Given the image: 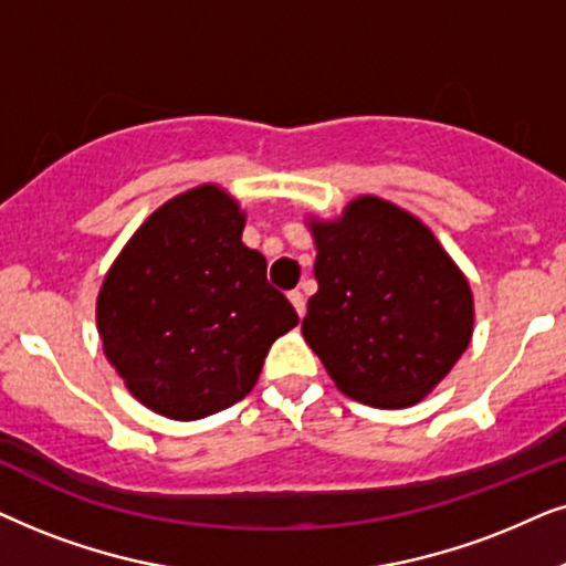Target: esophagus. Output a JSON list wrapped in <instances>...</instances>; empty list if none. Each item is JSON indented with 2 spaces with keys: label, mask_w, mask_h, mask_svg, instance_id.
<instances>
[{
  "label": "esophagus",
  "mask_w": 566,
  "mask_h": 566,
  "mask_svg": "<svg viewBox=\"0 0 566 566\" xmlns=\"http://www.w3.org/2000/svg\"><path fill=\"white\" fill-rule=\"evenodd\" d=\"M290 303L295 305V311H297V315H305V295L300 290H292L290 292Z\"/></svg>",
  "instance_id": "esophagus-1"
}]
</instances>
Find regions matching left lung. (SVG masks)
I'll use <instances>...</instances> for the list:
<instances>
[{
	"mask_svg": "<svg viewBox=\"0 0 566 566\" xmlns=\"http://www.w3.org/2000/svg\"><path fill=\"white\" fill-rule=\"evenodd\" d=\"M311 230L318 292L305 342L342 394L378 409L417 403L471 342L465 276L417 217L375 196Z\"/></svg>",
	"mask_w": 566,
	"mask_h": 566,
	"instance_id": "left-lung-1",
	"label": "left lung"
}]
</instances>
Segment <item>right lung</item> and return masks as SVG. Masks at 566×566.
<instances>
[{"label":"right lung","instance_id":"obj_1","mask_svg":"<svg viewBox=\"0 0 566 566\" xmlns=\"http://www.w3.org/2000/svg\"><path fill=\"white\" fill-rule=\"evenodd\" d=\"M245 214L217 186L163 205L105 274L97 331L105 357L147 409L205 419L251 394L269 346L297 326L243 245Z\"/></svg>","mask_w":566,"mask_h":566}]
</instances>
